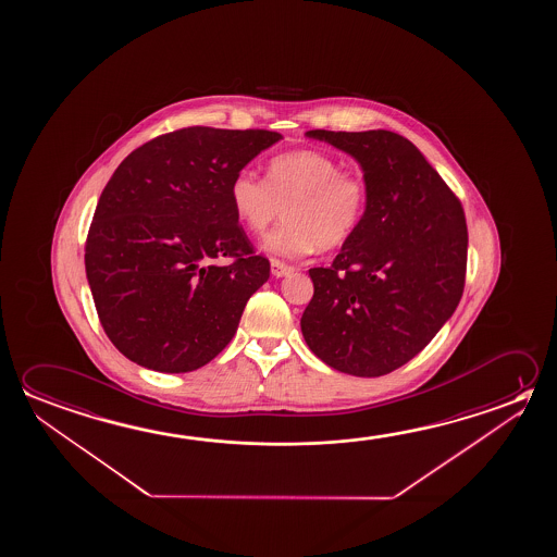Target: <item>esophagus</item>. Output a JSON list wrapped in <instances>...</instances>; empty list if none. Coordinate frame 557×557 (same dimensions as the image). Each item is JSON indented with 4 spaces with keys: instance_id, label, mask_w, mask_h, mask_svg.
<instances>
[{
    "instance_id": "34e87169",
    "label": "esophagus",
    "mask_w": 557,
    "mask_h": 557,
    "mask_svg": "<svg viewBox=\"0 0 557 557\" xmlns=\"http://www.w3.org/2000/svg\"><path fill=\"white\" fill-rule=\"evenodd\" d=\"M292 272V265L283 264L280 260H272V275L274 277H283V275H289Z\"/></svg>"
}]
</instances>
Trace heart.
Masks as SVG:
<instances>
[{"label": "heart", "mask_w": 557, "mask_h": 557, "mask_svg": "<svg viewBox=\"0 0 557 557\" xmlns=\"http://www.w3.org/2000/svg\"><path fill=\"white\" fill-rule=\"evenodd\" d=\"M228 201L237 220L262 235L280 215L285 223L262 240V248L282 258H301L314 248L344 245L361 225L367 184L342 171L334 157L320 151H289L265 166V183L238 171L228 184Z\"/></svg>", "instance_id": "1"}]
</instances>
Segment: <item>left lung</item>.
Wrapping results in <instances>:
<instances>
[{
    "instance_id": "left-lung-1",
    "label": "left lung",
    "mask_w": 557,
    "mask_h": 557,
    "mask_svg": "<svg viewBox=\"0 0 557 557\" xmlns=\"http://www.w3.org/2000/svg\"><path fill=\"white\" fill-rule=\"evenodd\" d=\"M354 157L367 210L330 268H310L301 332L339 373L381 376L408 363L455 312L465 289V211L410 139L388 129L305 134Z\"/></svg>"
}]
</instances>
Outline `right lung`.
<instances>
[{"label": "right lung", "mask_w": 557, "mask_h": 557, "mask_svg": "<svg viewBox=\"0 0 557 557\" xmlns=\"http://www.w3.org/2000/svg\"><path fill=\"white\" fill-rule=\"evenodd\" d=\"M282 134L194 126L132 151L104 186L85 245L102 329L122 356L188 373L220 356L270 277L228 201V184ZM228 255L234 262L218 265Z\"/></svg>", "instance_id": "right-lung-1"}]
</instances>
